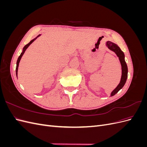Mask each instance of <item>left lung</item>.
<instances>
[{"label": "left lung", "instance_id": "obj_1", "mask_svg": "<svg viewBox=\"0 0 147 147\" xmlns=\"http://www.w3.org/2000/svg\"><path fill=\"white\" fill-rule=\"evenodd\" d=\"M106 45L110 50H112L116 53V55L119 57L120 63H121V69H122V75L121 78V81H120L117 87L112 92V93H111V96H113L115 94H117V93L121 90L126 82V80L127 78V71H128L127 66L125 62V60H124V53L121 50V49L119 48V47L117 45V44H115L112 42L108 41L106 43Z\"/></svg>", "mask_w": 147, "mask_h": 147}]
</instances>
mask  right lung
Here are the masks:
<instances>
[{
	"label": "right lung",
	"instance_id": "add662e5",
	"mask_svg": "<svg viewBox=\"0 0 147 147\" xmlns=\"http://www.w3.org/2000/svg\"><path fill=\"white\" fill-rule=\"evenodd\" d=\"M40 35H38V36L36 37V38H35L34 39H33V40H31L29 43H28L27 45H26L25 46H24V47L23 48V52H22L21 53V55H20V56H19V57H18V60H17V63H16V76H17V75H18V65H19V63H20V60H21V57L23 56V55H24V52H25V51L26 50V49H27L28 48V47L30 45L31 43H32L35 39H36L38 36H40Z\"/></svg>",
	"mask_w": 147,
	"mask_h": 147
}]
</instances>
